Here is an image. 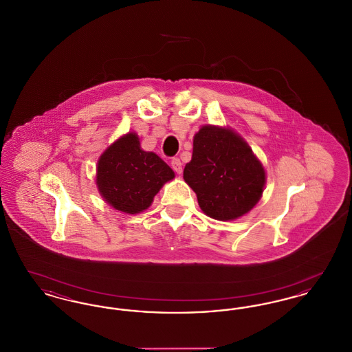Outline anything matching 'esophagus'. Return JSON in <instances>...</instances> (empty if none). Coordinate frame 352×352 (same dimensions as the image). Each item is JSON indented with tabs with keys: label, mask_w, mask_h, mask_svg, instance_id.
Wrapping results in <instances>:
<instances>
[{
	"label": "esophagus",
	"mask_w": 352,
	"mask_h": 352,
	"mask_svg": "<svg viewBox=\"0 0 352 352\" xmlns=\"http://www.w3.org/2000/svg\"><path fill=\"white\" fill-rule=\"evenodd\" d=\"M171 168L177 173V174H181L182 173V162L179 158H173L171 160Z\"/></svg>",
	"instance_id": "34e87169"
}]
</instances>
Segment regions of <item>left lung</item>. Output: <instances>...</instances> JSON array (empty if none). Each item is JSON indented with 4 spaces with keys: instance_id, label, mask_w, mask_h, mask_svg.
<instances>
[{
    "instance_id": "left-lung-1",
    "label": "left lung",
    "mask_w": 352,
    "mask_h": 352,
    "mask_svg": "<svg viewBox=\"0 0 352 352\" xmlns=\"http://www.w3.org/2000/svg\"><path fill=\"white\" fill-rule=\"evenodd\" d=\"M192 145L184 179L197 194L201 211L221 221L248 214L267 181L250 145L232 129L215 125L201 126Z\"/></svg>"
}]
</instances>
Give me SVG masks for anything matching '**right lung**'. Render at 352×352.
Listing matches in <instances>:
<instances>
[{
  "label": "right lung",
  "instance_id": "obj_1",
  "mask_svg": "<svg viewBox=\"0 0 352 352\" xmlns=\"http://www.w3.org/2000/svg\"><path fill=\"white\" fill-rule=\"evenodd\" d=\"M174 171L155 153L141 149L133 132L121 135L101 154L96 184L102 199L125 214H140L151 204Z\"/></svg>",
  "mask_w": 352,
  "mask_h": 352
}]
</instances>
